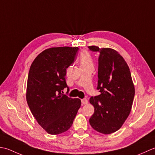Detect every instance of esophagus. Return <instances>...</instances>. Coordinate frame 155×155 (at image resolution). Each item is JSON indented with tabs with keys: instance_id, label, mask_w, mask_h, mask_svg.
<instances>
[{
	"instance_id": "obj_1",
	"label": "esophagus",
	"mask_w": 155,
	"mask_h": 155,
	"mask_svg": "<svg viewBox=\"0 0 155 155\" xmlns=\"http://www.w3.org/2000/svg\"><path fill=\"white\" fill-rule=\"evenodd\" d=\"M88 103V101L86 98H84V99H82L81 100V104L82 105H86V104H87Z\"/></svg>"
}]
</instances>
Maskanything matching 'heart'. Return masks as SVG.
I'll use <instances>...</instances> for the list:
<instances>
[{
	"mask_svg": "<svg viewBox=\"0 0 155 155\" xmlns=\"http://www.w3.org/2000/svg\"><path fill=\"white\" fill-rule=\"evenodd\" d=\"M80 61L81 66L92 65L93 60L91 53L87 50H85L83 52H81L80 57Z\"/></svg>",
	"mask_w": 155,
	"mask_h": 155,
	"instance_id": "1",
	"label": "heart"
}]
</instances>
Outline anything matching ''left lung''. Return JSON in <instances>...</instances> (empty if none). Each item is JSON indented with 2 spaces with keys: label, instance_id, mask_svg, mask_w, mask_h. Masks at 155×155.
<instances>
[{
  "label": "left lung",
  "instance_id": "left-lung-1",
  "mask_svg": "<svg viewBox=\"0 0 155 155\" xmlns=\"http://www.w3.org/2000/svg\"><path fill=\"white\" fill-rule=\"evenodd\" d=\"M88 47L100 53L97 89L100 93L90 99L94 113L89 122L95 130L109 134L119 130L130 114L134 86L130 69L118 51L108 47Z\"/></svg>",
  "mask_w": 155,
  "mask_h": 155
}]
</instances>
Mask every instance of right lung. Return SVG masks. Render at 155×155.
I'll return each mask as SVG.
<instances>
[{"instance_id": "1", "label": "right lung", "mask_w": 155, "mask_h": 155, "mask_svg": "<svg viewBox=\"0 0 155 155\" xmlns=\"http://www.w3.org/2000/svg\"><path fill=\"white\" fill-rule=\"evenodd\" d=\"M78 50L77 47H51L40 53L30 67L27 102L38 124L50 134L69 130L81 106L80 99L63 94L68 88L66 69L74 62Z\"/></svg>"}]
</instances>
